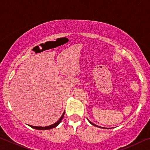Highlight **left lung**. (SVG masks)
<instances>
[{
    "label": "left lung",
    "instance_id": "8db88e82",
    "mask_svg": "<svg viewBox=\"0 0 150 150\" xmlns=\"http://www.w3.org/2000/svg\"><path fill=\"white\" fill-rule=\"evenodd\" d=\"M88 122H89L91 124H92V125H93V126H96V127H99V126H96V125H95V124H93V123H92V122H90L89 120H88Z\"/></svg>",
    "mask_w": 150,
    "mask_h": 150
}]
</instances>
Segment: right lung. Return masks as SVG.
Returning <instances> with one entry per match:
<instances>
[{"instance_id": "1", "label": "right lung", "mask_w": 150, "mask_h": 150, "mask_svg": "<svg viewBox=\"0 0 150 150\" xmlns=\"http://www.w3.org/2000/svg\"><path fill=\"white\" fill-rule=\"evenodd\" d=\"M65 115V112H63V114L62 115V116H61V118L59 119V120H57V122H56L54 123V124H52V125L50 126H45V127H40V126H30L29 125L31 128H34V129H36V130H50V129H52V128H54L55 127H56L58 124H59L61 122H62V119L63 118V116H64Z\"/></svg>"}]
</instances>
